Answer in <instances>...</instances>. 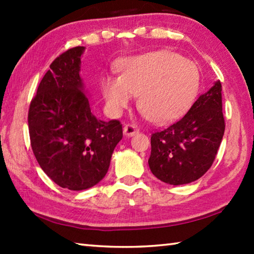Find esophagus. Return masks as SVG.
I'll return each instance as SVG.
<instances>
[{
	"mask_svg": "<svg viewBox=\"0 0 254 254\" xmlns=\"http://www.w3.org/2000/svg\"><path fill=\"white\" fill-rule=\"evenodd\" d=\"M137 132H139V127H135L134 124H127V126L124 127V134L127 136L134 135Z\"/></svg>",
	"mask_w": 254,
	"mask_h": 254,
	"instance_id": "34e87169",
	"label": "esophagus"
}]
</instances>
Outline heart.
<instances>
[{
	"instance_id": "obj_1",
	"label": "heart",
	"mask_w": 254,
	"mask_h": 254,
	"mask_svg": "<svg viewBox=\"0 0 254 254\" xmlns=\"http://www.w3.org/2000/svg\"><path fill=\"white\" fill-rule=\"evenodd\" d=\"M122 75L107 77L103 94L110 110L119 113L139 94V107L159 124L170 123L186 112L199 88L196 64L168 50L127 58L121 64Z\"/></svg>"
}]
</instances>
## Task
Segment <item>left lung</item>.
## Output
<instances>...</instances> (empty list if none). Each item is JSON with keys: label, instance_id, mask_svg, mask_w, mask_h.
I'll use <instances>...</instances> for the list:
<instances>
[{"label": "left lung", "instance_id": "obj_1", "mask_svg": "<svg viewBox=\"0 0 254 254\" xmlns=\"http://www.w3.org/2000/svg\"><path fill=\"white\" fill-rule=\"evenodd\" d=\"M224 131L222 85L217 80L183 119L151 135L150 170L175 186L195 182L213 165Z\"/></svg>", "mask_w": 254, "mask_h": 254}]
</instances>
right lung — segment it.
Segmentation results:
<instances>
[{
    "label": "right lung",
    "mask_w": 254,
    "mask_h": 254,
    "mask_svg": "<svg viewBox=\"0 0 254 254\" xmlns=\"http://www.w3.org/2000/svg\"><path fill=\"white\" fill-rule=\"evenodd\" d=\"M84 50L68 49L51 63L28 114L38 163L53 182L70 190L91 188L105 177L123 136L120 121H101L91 112L79 76Z\"/></svg>",
    "instance_id": "right-lung-1"
}]
</instances>
